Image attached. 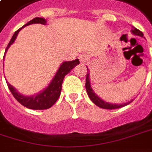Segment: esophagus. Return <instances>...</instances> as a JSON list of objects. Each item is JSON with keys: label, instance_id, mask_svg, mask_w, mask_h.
I'll return each mask as SVG.
<instances>
[{"label": "esophagus", "instance_id": "esophagus-1", "mask_svg": "<svg viewBox=\"0 0 152 152\" xmlns=\"http://www.w3.org/2000/svg\"><path fill=\"white\" fill-rule=\"evenodd\" d=\"M79 59H80V63H82V64H86V63L87 62V61L89 58H88L87 55H86V54H82V55H80V56H79Z\"/></svg>", "mask_w": 152, "mask_h": 152}]
</instances>
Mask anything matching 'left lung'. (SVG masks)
Instances as JSON below:
<instances>
[{"instance_id":"8db88e82","label":"left lung","mask_w":152,"mask_h":152,"mask_svg":"<svg viewBox=\"0 0 152 152\" xmlns=\"http://www.w3.org/2000/svg\"><path fill=\"white\" fill-rule=\"evenodd\" d=\"M131 32L135 36H139L141 37H144V34L141 32L140 30L136 29L135 27H133L131 30ZM87 68V66H86ZM89 69L87 68V74H86V89L87 91V94L90 97V99L92 101L93 103H95L96 106L102 108V109H106V110H114V109H119L121 107H124L126 105H127L128 103L132 102L133 100H131L130 102H125V103H110V102H106L104 100H102L101 97H99L94 92V91L92 90L91 86V81H90V72L88 71Z\"/></svg>"}]
</instances>
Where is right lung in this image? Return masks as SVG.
<instances>
[{
	"label": "right lung",
	"mask_w": 152,
	"mask_h": 152,
	"mask_svg": "<svg viewBox=\"0 0 152 152\" xmlns=\"http://www.w3.org/2000/svg\"><path fill=\"white\" fill-rule=\"evenodd\" d=\"M47 20L43 18H39L37 17L35 19H31V21H29L27 24H26L23 27H21L18 31H16L14 32L13 36L12 37L11 40L8 43L5 54H4L3 60L5 59V56L7 51L8 50L9 47L14 42V41L17 38V36L20 31V30L24 27L27 26L29 25H32V24H42V25H46ZM80 64V61L79 59H76L74 61H64L62 62L60 67L58 68L56 73L55 74L54 78L50 81L49 86L45 89H43L40 92L35 94L32 96H25L23 94H20L19 91L11 86L8 82H7V86L9 88L10 91L12 92V96H14V98L21 103L23 106L26 107L28 109L31 110H46V109H50V107H52L55 102H56L57 99L59 98V96L61 95V86H62V82L64 80L65 76L71 72L72 68L74 66H76L77 65ZM4 66V64H3Z\"/></svg>",
	"instance_id": "right-lung-1"
}]
</instances>
